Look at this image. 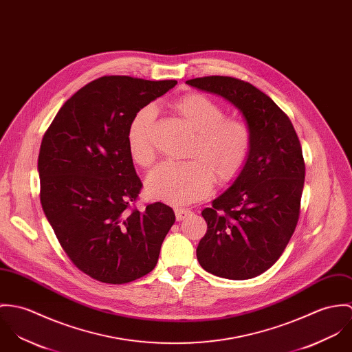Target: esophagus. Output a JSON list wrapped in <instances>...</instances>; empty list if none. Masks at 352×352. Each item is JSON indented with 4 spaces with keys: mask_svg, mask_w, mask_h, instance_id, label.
Segmentation results:
<instances>
[{
    "mask_svg": "<svg viewBox=\"0 0 352 352\" xmlns=\"http://www.w3.org/2000/svg\"><path fill=\"white\" fill-rule=\"evenodd\" d=\"M190 214H192V210H189V209H182V208H177V209H175L177 221H182V220H185L186 217H189Z\"/></svg>",
    "mask_w": 352,
    "mask_h": 352,
    "instance_id": "1",
    "label": "esophagus"
}]
</instances>
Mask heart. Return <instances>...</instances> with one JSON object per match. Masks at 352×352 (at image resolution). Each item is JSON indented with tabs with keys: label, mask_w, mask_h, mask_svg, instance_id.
Instances as JSON below:
<instances>
[{
	"label": "heart",
	"mask_w": 352,
	"mask_h": 352,
	"mask_svg": "<svg viewBox=\"0 0 352 352\" xmlns=\"http://www.w3.org/2000/svg\"><path fill=\"white\" fill-rule=\"evenodd\" d=\"M195 131L185 162H162L150 174V193L174 205L198 201L212 189L213 177L227 184L244 168L252 148V131L247 121L226 118V109L199 93H189L173 104ZM155 118L153 107L139 109L131 118L126 143L133 160L142 167L153 164L155 154L150 131Z\"/></svg>",
	"instance_id": "b5f03b06"
}]
</instances>
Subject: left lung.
Wrapping results in <instances>:
<instances>
[{"label": "left lung", "instance_id": "obj_1", "mask_svg": "<svg viewBox=\"0 0 352 352\" xmlns=\"http://www.w3.org/2000/svg\"><path fill=\"white\" fill-rule=\"evenodd\" d=\"M186 83L232 102L252 131L251 154L240 175L202 210L208 231L197 259L221 278H254L279 259L300 219L305 179L300 139L287 115L248 82L210 76Z\"/></svg>", "mask_w": 352, "mask_h": 352}]
</instances>
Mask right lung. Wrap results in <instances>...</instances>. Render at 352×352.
Listing matches in <instances>:
<instances>
[{
	"label": "right lung",
	"instance_id": "right-lung-1",
	"mask_svg": "<svg viewBox=\"0 0 352 352\" xmlns=\"http://www.w3.org/2000/svg\"><path fill=\"white\" fill-rule=\"evenodd\" d=\"M177 80L94 79L69 98L40 146V202L62 248L82 273L121 285L154 270L175 221L162 204L138 209L143 184L126 143L133 115Z\"/></svg>",
	"mask_w": 352,
	"mask_h": 352
}]
</instances>
